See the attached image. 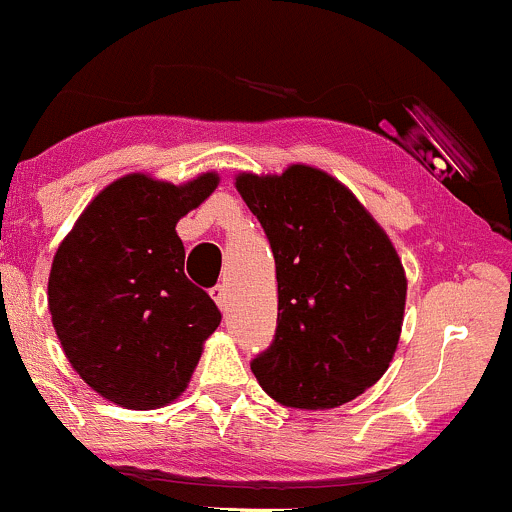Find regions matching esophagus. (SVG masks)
I'll return each mask as SVG.
<instances>
[{
	"mask_svg": "<svg viewBox=\"0 0 512 512\" xmlns=\"http://www.w3.org/2000/svg\"><path fill=\"white\" fill-rule=\"evenodd\" d=\"M210 297L215 299V304H218L220 309H227V289H225V285H218V287L210 289Z\"/></svg>",
	"mask_w": 512,
	"mask_h": 512,
	"instance_id": "esophagus-1",
	"label": "esophagus"
}]
</instances>
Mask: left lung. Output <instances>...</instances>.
<instances>
[{
    "mask_svg": "<svg viewBox=\"0 0 512 512\" xmlns=\"http://www.w3.org/2000/svg\"><path fill=\"white\" fill-rule=\"evenodd\" d=\"M235 188L277 267L275 342L252 361V374L289 409H337L374 386L399 347V252L352 190L314 165L237 173Z\"/></svg>",
    "mask_w": 512,
    "mask_h": 512,
    "instance_id": "left-lung-1",
    "label": "left lung"
}]
</instances>
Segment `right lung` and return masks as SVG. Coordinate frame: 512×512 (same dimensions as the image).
<instances>
[{
  "label": "right lung",
  "mask_w": 512,
  "mask_h": 512,
  "mask_svg": "<svg viewBox=\"0 0 512 512\" xmlns=\"http://www.w3.org/2000/svg\"><path fill=\"white\" fill-rule=\"evenodd\" d=\"M215 170L173 185L128 173L101 190L49 272V312L76 374L133 411L168 406L188 389L220 312L185 277L175 225L218 188Z\"/></svg>",
  "instance_id": "add662e5"
}]
</instances>
